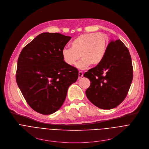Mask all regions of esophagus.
Returning a JSON list of instances; mask_svg holds the SVG:
<instances>
[{"mask_svg":"<svg viewBox=\"0 0 149 149\" xmlns=\"http://www.w3.org/2000/svg\"><path fill=\"white\" fill-rule=\"evenodd\" d=\"M83 77V72L82 71H79L78 72V79H81Z\"/></svg>","mask_w":149,"mask_h":149,"instance_id":"esophagus-1","label":"esophagus"}]
</instances>
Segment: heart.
Masks as SVG:
<instances>
[{
	"mask_svg": "<svg viewBox=\"0 0 149 149\" xmlns=\"http://www.w3.org/2000/svg\"><path fill=\"white\" fill-rule=\"evenodd\" d=\"M108 38L103 33H86L75 38L71 42V48L62 51L63 61L68 65L76 64L79 69H86L91 65L96 66L104 60L108 45Z\"/></svg>",
	"mask_w": 149,
	"mask_h": 149,
	"instance_id": "b5f03b06",
	"label": "heart"
}]
</instances>
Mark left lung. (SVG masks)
Instances as JSON below:
<instances>
[{"mask_svg": "<svg viewBox=\"0 0 149 149\" xmlns=\"http://www.w3.org/2000/svg\"><path fill=\"white\" fill-rule=\"evenodd\" d=\"M84 76L91 82L85 92L91 102L102 109L117 107L126 97L133 79L129 49L120 40L111 41L102 61Z\"/></svg>", "mask_w": 149, "mask_h": 149, "instance_id": "obj_1", "label": "left lung"}]
</instances>
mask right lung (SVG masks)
Segmentation results:
<instances>
[{
    "label": "right lung",
    "mask_w": 149,
    "mask_h": 149,
    "mask_svg": "<svg viewBox=\"0 0 149 149\" xmlns=\"http://www.w3.org/2000/svg\"><path fill=\"white\" fill-rule=\"evenodd\" d=\"M71 38L60 33H42L21 52L16 82L29 105L42 115L57 111L78 71L63 60L62 51Z\"/></svg>",
    "instance_id": "add662e5"
}]
</instances>
